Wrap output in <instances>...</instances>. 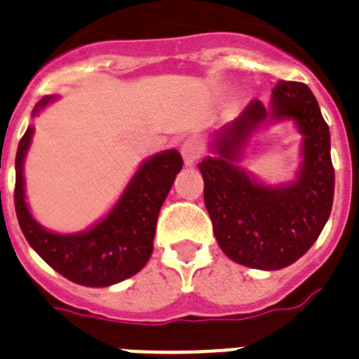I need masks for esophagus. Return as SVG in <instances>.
Segmentation results:
<instances>
[{
    "label": "esophagus",
    "mask_w": 359,
    "mask_h": 359,
    "mask_svg": "<svg viewBox=\"0 0 359 359\" xmlns=\"http://www.w3.org/2000/svg\"><path fill=\"white\" fill-rule=\"evenodd\" d=\"M182 155L183 161H185V165H194V163L204 155V146L196 140H185L182 146Z\"/></svg>",
    "instance_id": "obj_1"
}]
</instances>
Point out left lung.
<instances>
[{
	"label": "left lung",
	"mask_w": 359,
	"mask_h": 359,
	"mask_svg": "<svg viewBox=\"0 0 359 359\" xmlns=\"http://www.w3.org/2000/svg\"><path fill=\"white\" fill-rule=\"evenodd\" d=\"M294 118L304 135L299 180L286 188H266L233 165L241 148L266 118ZM215 157L198 165L204 202L219 247L247 268L280 269L304 257L320 236L333 204L335 172L330 129L313 91L302 82L279 80L269 107L251 101L217 135Z\"/></svg>",
	"instance_id": "8db88e82"
}]
</instances>
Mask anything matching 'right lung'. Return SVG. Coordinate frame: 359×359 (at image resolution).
<instances>
[{
    "label": "right lung",
    "mask_w": 359,
    "mask_h": 359,
    "mask_svg": "<svg viewBox=\"0 0 359 359\" xmlns=\"http://www.w3.org/2000/svg\"><path fill=\"white\" fill-rule=\"evenodd\" d=\"M54 97L39 101L33 114ZM33 127L22 136L16 151L15 208L27 243L39 257L73 283L84 286H110L138 273L154 251L155 229L161 205L183 166L176 149L154 155L138 168L114 210L82 234H54L44 230L27 210L22 165L32 142Z\"/></svg>",
    "instance_id": "add662e5"
}]
</instances>
